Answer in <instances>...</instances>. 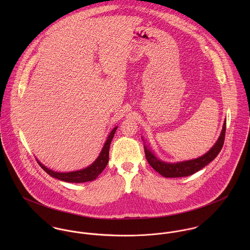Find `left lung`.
<instances>
[{"mask_svg":"<svg viewBox=\"0 0 250 250\" xmlns=\"http://www.w3.org/2000/svg\"><path fill=\"white\" fill-rule=\"evenodd\" d=\"M225 131H226V120L223 123L221 134L214 143V146L203 156L189 160V161H184L179 163H165L161 160H159L150 149L147 148V146L144 145V152L145 157L149 165L161 175L167 178H177V177H185L191 175L198 170L202 169L204 167H206L208 164H210L214 158L218 155L220 152L225 138Z\"/></svg>","mask_w":250,"mask_h":250,"instance_id":"obj_1","label":"left lung"}]
</instances>
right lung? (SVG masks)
Segmentation results:
<instances>
[{"instance_id":"add662e5","label":"right lung","mask_w":250,"mask_h":250,"mask_svg":"<svg viewBox=\"0 0 250 250\" xmlns=\"http://www.w3.org/2000/svg\"><path fill=\"white\" fill-rule=\"evenodd\" d=\"M117 127H115L109 134V136L107 137V141L103 146V149L100 153V155L98 156V158L95 160L94 163H92V165H90L89 167L81 169V170H77V171H72V172H57V171H53L52 169H49L48 167H46L45 166H43L41 163H39V161H37V163L39 164V166L43 168V170H45L50 176L54 177V178L59 179L61 181H64V182H68V183H83V182H88V181H93L98 177V175L105 169V167H107V163H108V151H109V145L111 143V140L115 134Z\"/></svg>"}]
</instances>
